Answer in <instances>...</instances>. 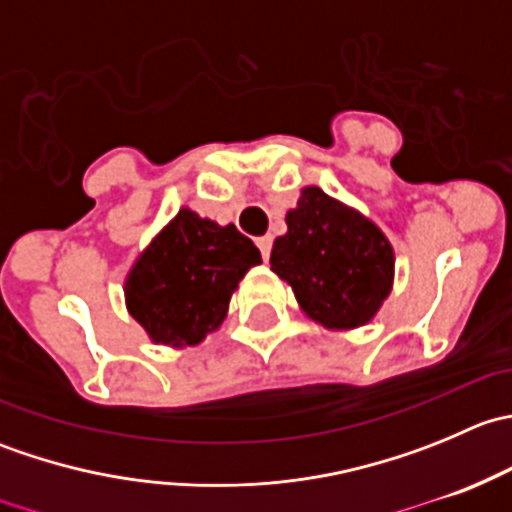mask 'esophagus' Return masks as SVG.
<instances>
[{"instance_id": "34e87169", "label": "esophagus", "mask_w": 512, "mask_h": 512, "mask_svg": "<svg viewBox=\"0 0 512 512\" xmlns=\"http://www.w3.org/2000/svg\"><path fill=\"white\" fill-rule=\"evenodd\" d=\"M257 247H260L262 252V260H270V250H272V237L265 235V237H257Z\"/></svg>"}]
</instances>
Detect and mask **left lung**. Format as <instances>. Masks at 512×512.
<instances>
[{
  "label": "left lung",
  "instance_id": "8db88e82",
  "mask_svg": "<svg viewBox=\"0 0 512 512\" xmlns=\"http://www.w3.org/2000/svg\"><path fill=\"white\" fill-rule=\"evenodd\" d=\"M285 223L270 270L292 287L304 317L332 332L369 324L394 287L396 255L381 227L317 185L302 188Z\"/></svg>",
  "mask_w": 512,
  "mask_h": 512
}]
</instances>
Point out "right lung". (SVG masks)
Listing matches in <instances>:
<instances>
[{
	"instance_id": "1",
	"label": "right lung",
	"mask_w": 512,
	"mask_h": 512,
	"mask_svg": "<svg viewBox=\"0 0 512 512\" xmlns=\"http://www.w3.org/2000/svg\"><path fill=\"white\" fill-rule=\"evenodd\" d=\"M260 262L235 225L180 208L128 270L126 309L153 344L195 347L225 322L232 292Z\"/></svg>"
}]
</instances>
